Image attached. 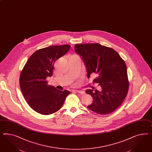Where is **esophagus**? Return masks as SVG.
Segmentation results:
<instances>
[{
  "label": "esophagus",
  "mask_w": 152,
  "mask_h": 152,
  "mask_svg": "<svg viewBox=\"0 0 152 152\" xmlns=\"http://www.w3.org/2000/svg\"><path fill=\"white\" fill-rule=\"evenodd\" d=\"M75 91L79 94H84V92L83 91Z\"/></svg>",
  "instance_id": "1"
}]
</instances>
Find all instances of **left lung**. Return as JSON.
Masks as SVG:
<instances>
[{"label":"left lung","mask_w":152,"mask_h":152,"mask_svg":"<svg viewBox=\"0 0 152 152\" xmlns=\"http://www.w3.org/2000/svg\"><path fill=\"white\" fill-rule=\"evenodd\" d=\"M74 48L82 57L88 77L96 74L93 82L98 83L102 89L86 91L93 99L88 108L101 115L112 113L122 104L128 91L125 61L113 49L99 43L75 44Z\"/></svg>","instance_id":"left-lung-1"}]
</instances>
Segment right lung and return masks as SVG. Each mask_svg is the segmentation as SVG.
<instances>
[{
	"label": "right lung",
	"instance_id": "obj_1",
	"mask_svg": "<svg viewBox=\"0 0 152 152\" xmlns=\"http://www.w3.org/2000/svg\"><path fill=\"white\" fill-rule=\"evenodd\" d=\"M70 46H50L35 52L26 61L19 78L20 88L27 103L36 112L49 115L62 107L68 91H59L48 85L55 61L69 51Z\"/></svg>",
	"mask_w": 152,
	"mask_h": 152
}]
</instances>
